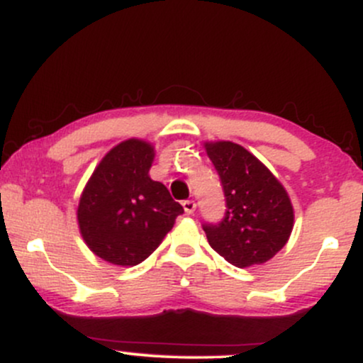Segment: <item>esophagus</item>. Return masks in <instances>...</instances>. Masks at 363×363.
I'll return each mask as SVG.
<instances>
[{
    "label": "esophagus",
    "mask_w": 363,
    "mask_h": 363,
    "mask_svg": "<svg viewBox=\"0 0 363 363\" xmlns=\"http://www.w3.org/2000/svg\"><path fill=\"white\" fill-rule=\"evenodd\" d=\"M182 208H184V211L187 215H193L196 210V203L193 201V199H187V201L182 203Z\"/></svg>",
    "instance_id": "obj_1"
}]
</instances>
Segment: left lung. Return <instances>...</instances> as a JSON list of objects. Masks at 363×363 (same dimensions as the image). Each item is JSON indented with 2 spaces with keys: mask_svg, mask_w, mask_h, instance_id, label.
<instances>
[{
  "mask_svg": "<svg viewBox=\"0 0 363 363\" xmlns=\"http://www.w3.org/2000/svg\"><path fill=\"white\" fill-rule=\"evenodd\" d=\"M220 176L227 211L220 223H205L208 242L225 261L247 268L269 261L289 242L294 206L281 182L251 152L232 141H206Z\"/></svg>",
  "mask_w": 363,
  "mask_h": 363,
  "instance_id": "obj_1",
  "label": "left lung"
}]
</instances>
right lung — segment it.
Wrapping results in <instances>:
<instances>
[{
    "mask_svg": "<svg viewBox=\"0 0 363 363\" xmlns=\"http://www.w3.org/2000/svg\"><path fill=\"white\" fill-rule=\"evenodd\" d=\"M153 158L148 141H121L95 167L80 196V234L90 251L111 264H140L184 213L167 187L148 176Z\"/></svg>",
    "mask_w": 363,
    "mask_h": 363,
    "instance_id": "obj_1",
    "label": "right lung"
}]
</instances>
